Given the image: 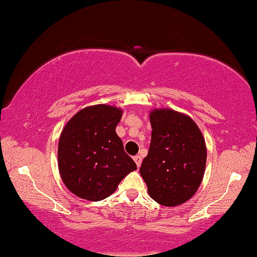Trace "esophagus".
Returning <instances> with one entry per match:
<instances>
[{
	"mask_svg": "<svg viewBox=\"0 0 257 257\" xmlns=\"http://www.w3.org/2000/svg\"><path fill=\"white\" fill-rule=\"evenodd\" d=\"M133 159H134V162H136L137 166H138V167H140V166H141V162H142L141 157H140V156H134V157H133Z\"/></svg>",
	"mask_w": 257,
	"mask_h": 257,
	"instance_id": "obj_1",
	"label": "esophagus"
}]
</instances>
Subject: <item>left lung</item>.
Here are the masks:
<instances>
[{"instance_id": "1", "label": "left lung", "mask_w": 257, "mask_h": 257, "mask_svg": "<svg viewBox=\"0 0 257 257\" xmlns=\"http://www.w3.org/2000/svg\"><path fill=\"white\" fill-rule=\"evenodd\" d=\"M153 127L140 174L149 196L163 206L186 203L203 180L207 150L203 134L190 117L172 109L150 112Z\"/></svg>"}]
</instances>
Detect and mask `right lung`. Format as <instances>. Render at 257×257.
Segmentation results:
<instances>
[{"instance_id":"1","label":"right lung","mask_w":257,"mask_h":257,"mask_svg":"<svg viewBox=\"0 0 257 257\" xmlns=\"http://www.w3.org/2000/svg\"><path fill=\"white\" fill-rule=\"evenodd\" d=\"M121 113L119 108L95 104L79 110L62 130L59 172L65 186L79 198H107L126 175L137 170L116 134Z\"/></svg>"}]
</instances>
